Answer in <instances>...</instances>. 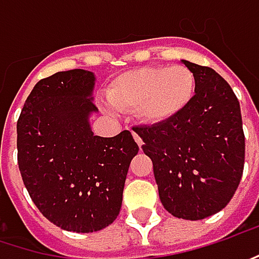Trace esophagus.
I'll return each mask as SVG.
<instances>
[{
  "label": "esophagus",
  "mask_w": 259,
  "mask_h": 259,
  "mask_svg": "<svg viewBox=\"0 0 259 259\" xmlns=\"http://www.w3.org/2000/svg\"><path fill=\"white\" fill-rule=\"evenodd\" d=\"M133 137H134V140H136V141H137V144H139V147H141V144H143V140L140 139V136H139V134H137V133H134V131H133Z\"/></svg>",
  "instance_id": "obj_1"
}]
</instances>
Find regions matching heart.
Masks as SVG:
<instances>
[{
	"instance_id": "heart-1",
	"label": "heart",
	"mask_w": 259,
	"mask_h": 259,
	"mask_svg": "<svg viewBox=\"0 0 259 259\" xmlns=\"http://www.w3.org/2000/svg\"><path fill=\"white\" fill-rule=\"evenodd\" d=\"M194 73L186 66H155L128 70L107 87V100L119 112L137 109L147 125H159L178 116L193 100Z\"/></svg>"
}]
</instances>
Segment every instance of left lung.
<instances>
[{
	"instance_id": "left-lung-1",
	"label": "left lung",
	"mask_w": 259,
	"mask_h": 259,
	"mask_svg": "<svg viewBox=\"0 0 259 259\" xmlns=\"http://www.w3.org/2000/svg\"><path fill=\"white\" fill-rule=\"evenodd\" d=\"M181 62L196 78L193 100L174 119L134 131L153 162L163 208L196 221L231 200L243 174L245 134L240 104L227 81L211 67Z\"/></svg>"
}]
</instances>
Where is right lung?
Returning <instances> with one entry per match:
<instances>
[{
    "label": "right lung",
    "instance_id": "add662e5",
    "mask_svg": "<svg viewBox=\"0 0 259 259\" xmlns=\"http://www.w3.org/2000/svg\"><path fill=\"white\" fill-rule=\"evenodd\" d=\"M96 76L57 72L33 87L17 120V163L36 208L57 227L93 233L119 215L125 178L139 146L130 131L94 136Z\"/></svg>",
    "mask_w": 259,
    "mask_h": 259
}]
</instances>
